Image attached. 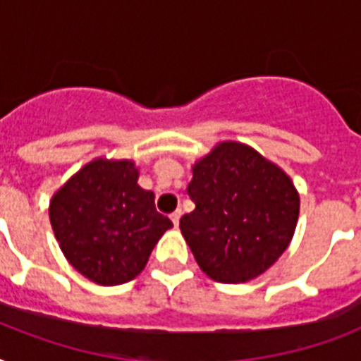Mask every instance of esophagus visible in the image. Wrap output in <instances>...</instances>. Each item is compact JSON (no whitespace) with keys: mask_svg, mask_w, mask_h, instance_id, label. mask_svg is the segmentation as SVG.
<instances>
[{"mask_svg":"<svg viewBox=\"0 0 361 361\" xmlns=\"http://www.w3.org/2000/svg\"><path fill=\"white\" fill-rule=\"evenodd\" d=\"M170 219L174 223V226L180 225V219H181V209H176L174 214H170Z\"/></svg>","mask_w":361,"mask_h":361,"instance_id":"1","label":"esophagus"}]
</instances>
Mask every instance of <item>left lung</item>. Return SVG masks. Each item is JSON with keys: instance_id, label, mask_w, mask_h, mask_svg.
Wrapping results in <instances>:
<instances>
[{"instance_id": "1", "label": "left lung", "mask_w": 361, "mask_h": 361, "mask_svg": "<svg viewBox=\"0 0 361 361\" xmlns=\"http://www.w3.org/2000/svg\"><path fill=\"white\" fill-rule=\"evenodd\" d=\"M187 192L197 208L180 219L181 234L214 281L255 279L294 236L300 197L290 178L240 142L198 161Z\"/></svg>"}]
</instances>
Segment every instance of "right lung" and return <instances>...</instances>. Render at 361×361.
I'll list each match as a JSON object with an SVG mask.
<instances>
[{"label": "right lung", "mask_w": 361, "mask_h": 361, "mask_svg": "<svg viewBox=\"0 0 361 361\" xmlns=\"http://www.w3.org/2000/svg\"><path fill=\"white\" fill-rule=\"evenodd\" d=\"M130 161L97 159L71 178L50 202L61 251L93 283L121 285L146 266L172 221L155 209Z\"/></svg>", "instance_id": "obj_1"}]
</instances>
